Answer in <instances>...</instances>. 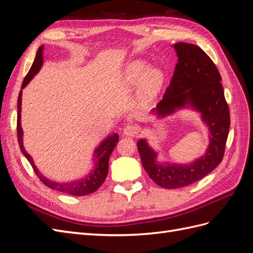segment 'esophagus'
Instances as JSON below:
<instances>
[{
    "label": "esophagus",
    "mask_w": 253,
    "mask_h": 253,
    "mask_svg": "<svg viewBox=\"0 0 253 253\" xmlns=\"http://www.w3.org/2000/svg\"><path fill=\"white\" fill-rule=\"evenodd\" d=\"M140 132V127L136 125H127L124 128V134L128 137H135Z\"/></svg>",
    "instance_id": "obj_1"
}]
</instances>
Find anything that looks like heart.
<instances>
[{"mask_svg":"<svg viewBox=\"0 0 253 253\" xmlns=\"http://www.w3.org/2000/svg\"><path fill=\"white\" fill-rule=\"evenodd\" d=\"M147 67L148 63L145 61L134 60L128 63L124 73V82L126 85H134L141 78L140 96L143 101H150L155 98L165 82V74L160 68L151 67L143 74V72Z\"/></svg>","mask_w":253,"mask_h":253,"instance_id":"b5f03b06","label":"heart"}]
</instances>
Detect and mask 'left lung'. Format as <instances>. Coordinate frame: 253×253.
I'll use <instances>...</instances> for the list:
<instances>
[{
  "instance_id": "8db88e82",
  "label": "left lung",
  "mask_w": 253,
  "mask_h": 253,
  "mask_svg": "<svg viewBox=\"0 0 253 253\" xmlns=\"http://www.w3.org/2000/svg\"><path fill=\"white\" fill-rule=\"evenodd\" d=\"M174 48L178 62L163 100L154 111L158 116H166L186 104L192 105L202 113L211 137L205 156L189 166L157 165L156 153L147 141L137 142L144 170L156 185L166 189L189 186L215 169L223 160L230 126V112L216 65L197 45L178 42Z\"/></svg>"
}]
</instances>
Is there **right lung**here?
Returning <instances> with one entry per match:
<instances>
[{
	"mask_svg": "<svg viewBox=\"0 0 253 253\" xmlns=\"http://www.w3.org/2000/svg\"><path fill=\"white\" fill-rule=\"evenodd\" d=\"M43 46H41L37 51V55L35 58L34 63L30 67L29 72L27 73L26 77L23 80L22 83V87H25L27 85V83L33 79L34 76L39 72V70L42 66L43 62ZM21 99H22V89L19 93L18 97V120H17V131H18V141L20 149L22 151L23 154L25 155V157L28 159V162L32 165L33 169L36 173V175L39 178L45 186H47L50 189L57 190L59 192H63L66 194H71V195H76V196H83V195H87L95 192L96 190L100 188V186L105 180L106 176H108L109 172V159L112 154V152L114 148L116 147V144L118 142V135L114 134L112 136H109L108 138L102 141V143L99 145V147L95 151V158H96V167L95 170L91 172L89 175H87L85 178L80 179V180H76V181H71V182H56V181H51L47 178H45L44 176L38 171L36 168L33 158L30 156L28 153L25 151L24 147H23V141H22V136H23V131L21 127Z\"/></svg>",
	"mask_w": 253,
	"mask_h": 253,
	"instance_id": "obj_1",
	"label": "right lung"
}]
</instances>
